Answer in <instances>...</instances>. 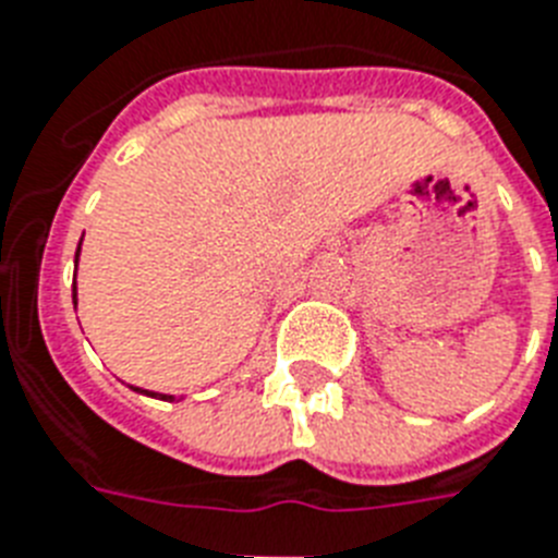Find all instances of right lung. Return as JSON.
<instances>
[{
    "mask_svg": "<svg viewBox=\"0 0 558 558\" xmlns=\"http://www.w3.org/2000/svg\"><path fill=\"white\" fill-rule=\"evenodd\" d=\"M80 246H83V240H80ZM80 246H76V255H74V264L80 260ZM74 310H76V275H74ZM137 389V392H143V396L148 398H160V401H174V396H166V392H151V389H140V387H131Z\"/></svg>",
    "mask_w": 558,
    "mask_h": 558,
    "instance_id": "right-lung-1",
    "label": "right lung"
}]
</instances>
